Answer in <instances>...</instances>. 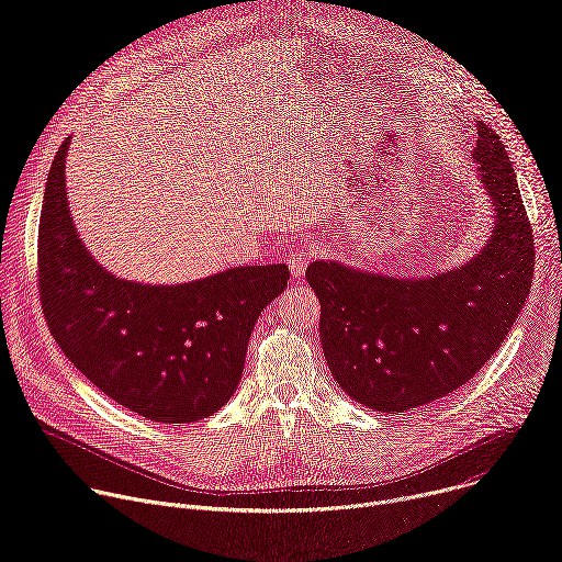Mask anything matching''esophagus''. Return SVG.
Returning <instances> with one entry per match:
<instances>
[{
	"mask_svg": "<svg viewBox=\"0 0 562 562\" xmlns=\"http://www.w3.org/2000/svg\"><path fill=\"white\" fill-rule=\"evenodd\" d=\"M311 260H313V256H311L308 251H293V254H289L286 265H289V269H291V276L300 278V276L306 271V267H308Z\"/></svg>",
	"mask_w": 562,
	"mask_h": 562,
	"instance_id": "1",
	"label": "esophagus"
}]
</instances>
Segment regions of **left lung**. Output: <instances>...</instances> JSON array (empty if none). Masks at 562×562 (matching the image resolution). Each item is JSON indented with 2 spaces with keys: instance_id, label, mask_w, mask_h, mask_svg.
I'll return each instance as SVG.
<instances>
[{
  "instance_id": "left-lung-1",
  "label": "left lung",
  "mask_w": 562,
  "mask_h": 562,
  "mask_svg": "<svg viewBox=\"0 0 562 562\" xmlns=\"http://www.w3.org/2000/svg\"><path fill=\"white\" fill-rule=\"evenodd\" d=\"M473 162L496 211L475 258L431 278H393L315 260L319 338L356 403L403 416L462 386L501 349L529 295L533 235L501 135L477 122Z\"/></svg>"
}]
</instances>
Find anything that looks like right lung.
I'll return each instance as SVG.
<instances>
[{
  "mask_svg": "<svg viewBox=\"0 0 562 562\" xmlns=\"http://www.w3.org/2000/svg\"><path fill=\"white\" fill-rule=\"evenodd\" d=\"M59 146L44 191L40 300L64 356L117 405L153 423L187 425L224 407L243 378L260 313L289 280L286 265L235 267L155 286L115 278L79 239Z\"/></svg>",
  "mask_w": 562,
  "mask_h": 562,
  "instance_id": "1",
  "label": "right lung"
}]
</instances>
